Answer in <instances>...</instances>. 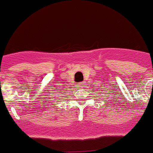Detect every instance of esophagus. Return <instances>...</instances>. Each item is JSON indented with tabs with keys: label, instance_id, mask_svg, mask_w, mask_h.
<instances>
[{
	"label": "esophagus",
	"instance_id": "obj_1",
	"mask_svg": "<svg viewBox=\"0 0 153 153\" xmlns=\"http://www.w3.org/2000/svg\"><path fill=\"white\" fill-rule=\"evenodd\" d=\"M78 85L79 88H82L83 87V85H84V82H80V83H78Z\"/></svg>",
	"mask_w": 153,
	"mask_h": 153
}]
</instances>
